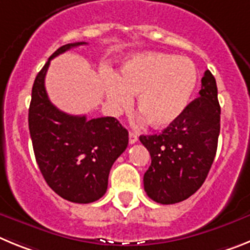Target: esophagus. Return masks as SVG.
<instances>
[{"mask_svg": "<svg viewBox=\"0 0 250 250\" xmlns=\"http://www.w3.org/2000/svg\"><path fill=\"white\" fill-rule=\"evenodd\" d=\"M136 141H138V135H136L134 131L129 132V143L130 144H135Z\"/></svg>", "mask_w": 250, "mask_h": 250, "instance_id": "esophagus-1", "label": "esophagus"}]
</instances>
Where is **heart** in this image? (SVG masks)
I'll return each mask as SVG.
<instances>
[{
	"mask_svg": "<svg viewBox=\"0 0 250 250\" xmlns=\"http://www.w3.org/2000/svg\"><path fill=\"white\" fill-rule=\"evenodd\" d=\"M198 72L190 60L160 52L134 55L123 63L120 76H111L106 96L116 109L130 106L139 95L138 109L154 127L178 120L190 103Z\"/></svg>",
	"mask_w": 250,
	"mask_h": 250,
	"instance_id": "heart-1",
	"label": "heart"
}]
</instances>
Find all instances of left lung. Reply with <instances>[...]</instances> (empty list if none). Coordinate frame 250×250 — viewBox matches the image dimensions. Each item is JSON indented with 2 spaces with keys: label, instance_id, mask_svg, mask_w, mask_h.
<instances>
[{
  "label": "left lung",
  "instance_id": "1",
  "mask_svg": "<svg viewBox=\"0 0 250 250\" xmlns=\"http://www.w3.org/2000/svg\"><path fill=\"white\" fill-rule=\"evenodd\" d=\"M220 132V106L214 76L202 79L199 98L160 135H141L151 164L144 174L147 196L160 204H175L193 195L210 170Z\"/></svg>",
  "mask_w": 250,
  "mask_h": 250
}]
</instances>
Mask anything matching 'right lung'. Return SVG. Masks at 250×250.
Masks as SVG:
<instances>
[{"mask_svg": "<svg viewBox=\"0 0 250 250\" xmlns=\"http://www.w3.org/2000/svg\"><path fill=\"white\" fill-rule=\"evenodd\" d=\"M86 42L57 48L37 74L32 86L28 127L40 171L63 199L79 204L96 202L106 193L110 169L129 144V132L115 118L87 120L61 111L45 89L50 61Z\"/></svg>", "mask_w": 250, "mask_h": 250, "instance_id": "obj_1", "label": "right lung"}]
</instances>
